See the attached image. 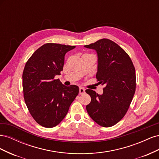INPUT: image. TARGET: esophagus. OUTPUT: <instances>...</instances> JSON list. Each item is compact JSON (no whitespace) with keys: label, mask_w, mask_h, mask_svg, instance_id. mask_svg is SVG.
I'll list each match as a JSON object with an SVG mask.
<instances>
[{"label":"esophagus","mask_w":159,"mask_h":159,"mask_svg":"<svg viewBox=\"0 0 159 159\" xmlns=\"http://www.w3.org/2000/svg\"><path fill=\"white\" fill-rule=\"evenodd\" d=\"M80 94H84L85 93V89L84 88H80Z\"/></svg>","instance_id":"34e87169"}]
</instances>
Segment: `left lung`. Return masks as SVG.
<instances>
[{
	"instance_id": "8db88e82",
	"label": "left lung",
	"mask_w": 159,
	"mask_h": 159,
	"mask_svg": "<svg viewBox=\"0 0 159 159\" xmlns=\"http://www.w3.org/2000/svg\"><path fill=\"white\" fill-rule=\"evenodd\" d=\"M84 47L97 53L96 78L105 86L102 95L85 90L91 98L86 109L99 125L113 126L125 116L131 103L136 88L135 69L127 53L109 39L103 38Z\"/></svg>"
}]
</instances>
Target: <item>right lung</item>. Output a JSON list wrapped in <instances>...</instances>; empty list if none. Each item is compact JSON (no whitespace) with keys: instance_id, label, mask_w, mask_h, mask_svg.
Masks as SVG:
<instances>
[{"instance_id":"right-lung-1","label":"right lung","mask_w":159,"mask_h":159,"mask_svg":"<svg viewBox=\"0 0 159 159\" xmlns=\"http://www.w3.org/2000/svg\"><path fill=\"white\" fill-rule=\"evenodd\" d=\"M75 46L48 43L28 60L22 74L24 98L30 113L41 126L57 125L79 93L78 86H66L54 79L63 70L65 55Z\"/></svg>"}]
</instances>
